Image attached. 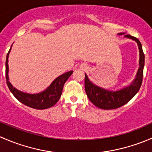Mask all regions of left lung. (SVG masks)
Masks as SVG:
<instances>
[{"instance_id": "1", "label": "left lung", "mask_w": 152, "mask_h": 152, "mask_svg": "<svg viewBox=\"0 0 152 152\" xmlns=\"http://www.w3.org/2000/svg\"><path fill=\"white\" fill-rule=\"evenodd\" d=\"M121 33L119 34H123ZM125 37L130 38L137 42L140 50V67L137 71V77L130 86L118 91H109L93 85L87 78L85 76V87L89 100L95 106L103 110H113L124 106L129 102L136 93L139 91L142 85L143 77V67L145 63V55L142 49V45L139 39L130 34H126Z\"/></svg>"}]
</instances>
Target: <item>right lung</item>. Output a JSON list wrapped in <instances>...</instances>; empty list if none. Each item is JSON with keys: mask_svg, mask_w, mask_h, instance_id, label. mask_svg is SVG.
Masks as SVG:
<instances>
[{"mask_svg": "<svg viewBox=\"0 0 152 152\" xmlns=\"http://www.w3.org/2000/svg\"><path fill=\"white\" fill-rule=\"evenodd\" d=\"M10 50L11 48L7 55V60H6V79H7V86L14 96L23 104L37 110H44L56 104V102L60 99L65 82L73 73V71L71 70L67 72L56 78L52 82L51 85L42 93L37 94H28V93H23L12 87L10 82H9L8 57Z\"/></svg>", "mask_w": 152, "mask_h": 152, "instance_id": "1", "label": "right lung"}]
</instances>
